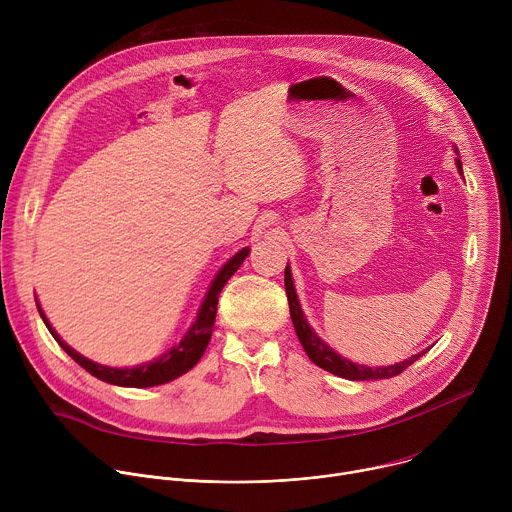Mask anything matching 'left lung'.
Returning a JSON list of instances; mask_svg holds the SVG:
<instances>
[{
    "instance_id": "obj_1",
    "label": "left lung",
    "mask_w": 512,
    "mask_h": 512,
    "mask_svg": "<svg viewBox=\"0 0 512 512\" xmlns=\"http://www.w3.org/2000/svg\"><path fill=\"white\" fill-rule=\"evenodd\" d=\"M456 166L462 174V162L460 158L456 160ZM285 294H287V302H289V316H291V322H294V328H296V334L306 350V354L310 356V360L314 364H318L320 369L336 375V377H342V379H350V381H371V379H391V377H397L401 375L407 367H411V364L423 356L427 350L403 360V362H397V364H391V367H379V369H373V367H362V364H354L350 360H346L344 356L336 354L328 344H324L316 334L314 330L310 328V324L306 322L304 318V312L300 308V302H298V294H296V287H294V279H291V271H289V265L285 267Z\"/></svg>"
}]
</instances>
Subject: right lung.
<instances>
[{
    "label": "right lung",
    "instance_id": "right-lung-1",
    "mask_svg": "<svg viewBox=\"0 0 512 512\" xmlns=\"http://www.w3.org/2000/svg\"><path fill=\"white\" fill-rule=\"evenodd\" d=\"M249 249H241L237 255H233V259L227 261V265L218 271V275L214 277L206 300L196 316V322L190 326V330L186 332V336L180 340V344L172 346L166 354H162L160 358L139 364V367L133 369H113V367H103V364H97L85 356H81L77 350H72L64 340H60V336L54 332V328L48 324L42 308L38 306V312L46 324V328L50 330V334L56 338V342L62 346V350L79 362L85 371H89L93 377L111 383V385H119V387H156V385H164L168 381L178 379L180 375L188 373L194 364L200 360V356L204 354L210 336H212V328H214V318H216V304H218V294H221L225 283L231 279V275L241 267V263L247 259Z\"/></svg>",
    "mask_w": 512,
    "mask_h": 512
}]
</instances>
